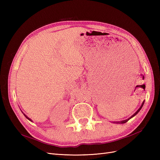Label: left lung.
<instances>
[{
    "label": "left lung",
    "instance_id": "obj_1",
    "mask_svg": "<svg viewBox=\"0 0 160 160\" xmlns=\"http://www.w3.org/2000/svg\"><path fill=\"white\" fill-rule=\"evenodd\" d=\"M144 102H145V101H143V103H142V105H141V107H140L139 108V109L136 111V112H135L132 116H131V117L129 118V119H125V120H123V121H121V122H114V123H126L127 122H128V121L131 119V118H132L133 117H134V116L135 115H137L138 113V112L139 111L141 110V109L142 108V107H143V104H144Z\"/></svg>",
    "mask_w": 160,
    "mask_h": 160
}]
</instances>
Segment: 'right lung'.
Instances as JSON below:
<instances>
[{"instance_id": "right-lung-1", "label": "right lung", "mask_w": 160, "mask_h": 160, "mask_svg": "<svg viewBox=\"0 0 160 160\" xmlns=\"http://www.w3.org/2000/svg\"><path fill=\"white\" fill-rule=\"evenodd\" d=\"M23 114H24V115H25V118H27V119H28V120H29V121H31V122H32V120H31V119H30V118H28V117H27V115H25V113H23Z\"/></svg>"}]
</instances>
